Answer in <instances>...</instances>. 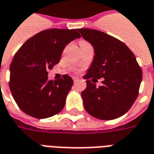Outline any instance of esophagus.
Wrapping results in <instances>:
<instances>
[{"label": "esophagus", "mask_w": 154, "mask_h": 154, "mask_svg": "<svg viewBox=\"0 0 154 154\" xmlns=\"http://www.w3.org/2000/svg\"><path fill=\"white\" fill-rule=\"evenodd\" d=\"M78 81V78H77V77H73V82H77Z\"/></svg>", "instance_id": "esophagus-1"}]
</instances>
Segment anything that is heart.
<instances>
[{"mask_svg":"<svg viewBox=\"0 0 154 154\" xmlns=\"http://www.w3.org/2000/svg\"><path fill=\"white\" fill-rule=\"evenodd\" d=\"M82 43H87V42H81V44Z\"/></svg>","mask_w":154,"mask_h":154,"instance_id":"b5f03b06","label":"heart"}]
</instances>
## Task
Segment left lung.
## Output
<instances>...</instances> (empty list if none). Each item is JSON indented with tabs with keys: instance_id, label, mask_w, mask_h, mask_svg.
<instances>
[{
	"instance_id": "1",
	"label": "left lung",
	"mask_w": 154,
	"mask_h": 154,
	"mask_svg": "<svg viewBox=\"0 0 154 154\" xmlns=\"http://www.w3.org/2000/svg\"><path fill=\"white\" fill-rule=\"evenodd\" d=\"M92 44L95 56L81 95L85 110L101 120H112L125 114L137 99L143 72L136 57L120 40L93 29H78ZM103 78L98 88L95 82Z\"/></svg>"
}]
</instances>
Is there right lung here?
Returning a JSON list of instances; mask_svg holds the SVG:
<instances>
[{"mask_svg":"<svg viewBox=\"0 0 154 154\" xmlns=\"http://www.w3.org/2000/svg\"><path fill=\"white\" fill-rule=\"evenodd\" d=\"M80 37L76 29L44 30L17 51L10 66L9 87L22 112L42 119L63 109L73 81L66 74L58 80H49L47 71L58 63L66 45Z\"/></svg>","mask_w":154,"mask_h":154,"instance_id":"1","label":"right lung"}]
</instances>
